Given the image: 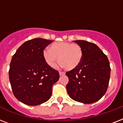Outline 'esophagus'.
Segmentation results:
<instances>
[{"mask_svg": "<svg viewBox=\"0 0 123 123\" xmlns=\"http://www.w3.org/2000/svg\"><path fill=\"white\" fill-rule=\"evenodd\" d=\"M65 75V73H64V72H61V71L59 72L60 76H62V75Z\"/></svg>", "mask_w": 123, "mask_h": 123, "instance_id": "1", "label": "esophagus"}]
</instances>
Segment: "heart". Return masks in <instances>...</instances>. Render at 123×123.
<instances>
[{
    "label": "heart",
    "mask_w": 123,
    "mask_h": 123,
    "mask_svg": "<svg viewBox=\"0 0 123 123\" xmlns=\"http://www.w3.org/2000/svg\"><path fill=\"white\" fill-rule=\"evenodd\" d=\"M43 57L46 64L54 68L58 61L61 67L68 70L77 68L82 62L83 50L79 44L66 41L55 43L43 51Z\"/></svg>",
    "instance_id": "obj_1"
}]
</instances>
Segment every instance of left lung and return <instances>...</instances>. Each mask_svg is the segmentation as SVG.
<instances>
[{
  "label": "left lung",
  "mask_w": 123,
  "mask_h": 123,
  "mask_svg": "<svg viewBox=\"0 0 123 123\" xmlns=\"http://www.w3.org/2000/svg\"><path fill=\"white\" fill-rule=\"evenodd\" d=\"M82 47L83 58L80 65L68 71L66 89L75 101L90 104L98 101L107 92L111 67L109 59L100 48L84 40L74 41Z\"/></svg>",
  "instance_id": "8db88e82"
}]
</instances>
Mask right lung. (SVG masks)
I'll list each match as a JSON object with an SVG mask.
<instances>
[{
	"instance_id": "right-lung-1",
	"label": "right lung",
	"mask_w": 123,
	"mask_h": 123,
	"mask_svg": "<svg viewBox=\"0 0 123 123\" xmlns=\"http://www.w3.org/2000/svg\"><path fill=\"white\" fill-rule=\"evenodd\" d=\"M52 40L35 38L22 44L13 55L9 77L16 98L27 105H37L50 99L52 86L59 79L58 71L48 66L43 51Z\"/></svg>"
}]
</instances>
